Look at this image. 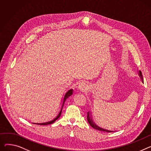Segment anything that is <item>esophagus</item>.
<instances>
[{
  "mask_svg": "<svg viewBox=\"0 0 151 151\" xmlns=\"http://www.w3.org/2000/svg\"><path fill=\"white\" fill-rule=\"evenodd\" d=\"M78 87V88L82 92H84L85 90H86L87 89V88H88V85L84 82L80 83Z\"/></svg>",
  "mask_w": 151,
  "mask_h": 151,
  "instance_id": "34e87169",
  "label": "esophagus"
}]
</instances>
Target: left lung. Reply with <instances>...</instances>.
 <instances>
[{
    "instance_id": "left-lung-1",
    "label": "left lung",
    "mask_w": 151,
    "mask_h": 151,
    "mask_svg": "<svg viewBox=\"0 0 151 151\" xmlns=\"http://www.w3.org/2000/svg\"><path fill=\"white\" fill-rule=\"evenodd\" d=\"M139 77L141 78L142 80V82L143 83V75H142V72L139 71ZM87 121H88V123H89V124L93 128H94L95 129H96V130H101V131H104V132H112V131H111V130H106V129H103L101 127H99L98 125H96L93 122V120L92 119V117H91V115H90V112H88L87 113Z\"/></svg>"
}]
</instances>
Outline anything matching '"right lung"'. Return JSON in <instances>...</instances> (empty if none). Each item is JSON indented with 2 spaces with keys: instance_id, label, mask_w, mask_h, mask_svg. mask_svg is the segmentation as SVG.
Masks as SVG:
<instances>
[{
  "instance_id": "right-lung-1",
  "label": "right lung",
  "mask_w": 151,
  "mask_h": 151,
  "mask_svg": "<svg viewBox=\"0 0 151 151\" xmlns=\"http://www.w3.org/2000/svg\"><path fill=\"white\" fill-rule=\"evenodd\" d=\"M73 94V89H70L69 90H68V91L66 92V93L65 94L64 96V99H63V104H62V106H61V110H60V111L59 112V114H58V115L52 120H51V121L50 122H46V123H34V124H39V125H48V124H52L53 123H54L56 119H58L60 116H61V112H62V109H63V107L64 106V102L65 101V100L70 96H71Z\"/></svg>"
}]
</instances>
